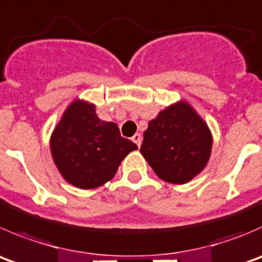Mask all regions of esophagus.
Listing matches in <instances>:
<instances>
[{"label": "esophagus", "instance_id": "obj_1", "mask_svg": "<svg viewBox=\"0 0 262 262\" xmlns=\"http://www.w3.org/2000/svg\"><path fill=\"white\" fill-rule=\"evenodd\" d=\"M132 141L134 142V143L137 144V146L138 147H141V143H142V136L139 133H137V134H134L133 136V138H132Z\"/></svg>", "mask_w": 262, "mask_h": 262}]
</instances>
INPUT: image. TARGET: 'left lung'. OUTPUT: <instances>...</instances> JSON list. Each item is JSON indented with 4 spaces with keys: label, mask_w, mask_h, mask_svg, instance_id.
<instances>
[{
    "label": "left lung",
    "mask_w": 262,
    "mask_h": 262,
    "mask_svg": "<svg viewBox=\"0 0 262 262\" xmlns=\"http://www.w3.org/2000/svg\"><path fill=\"white\" fill-rule=\"evenodd\" d=\"M211 144L205 121L188 103L179 102L149 121L141 154L160 179L184 184L206 166Z\"/></svg>",
    "instance_id": "1"
}]
</instances>
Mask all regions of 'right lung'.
<instances>
[{"label":"right lung","instance_id":"add662e5","mask_svg":"<svg viewBox=\"0 0 262 262\" xmlns=\"http://www.w3.org/2000/svg\"><path fill=\"white\" fill-rule=\"evenodd\" d=\"M137 148L121 137L115 123L98 119L95 106L83 101L68 107L51 138V152L61 175L82 189L113 179L124 157Z\"/></svg>","mask_w":262,"mask_h":262}]
</instances>
